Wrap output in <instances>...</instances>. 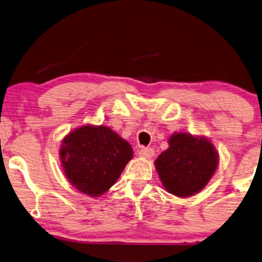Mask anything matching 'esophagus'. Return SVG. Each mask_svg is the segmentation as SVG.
<instances>
[{
	"label": "esophagus",
	"mask_w": 262,
	"mask_h": 262,
	"mask_svg": "<svg viewBox=\"0 0 262 262\" xmlns=\"http://www.w3.org/2000/svg\"><path fill=\"white\" fill-rule=\"evenodd\" d=\"M140 156L144 157V159H151V157L155 155V151L151 148H141L140 149Z\"/></svg>",
	"instance_id": "34e87169"
}]
</instances>
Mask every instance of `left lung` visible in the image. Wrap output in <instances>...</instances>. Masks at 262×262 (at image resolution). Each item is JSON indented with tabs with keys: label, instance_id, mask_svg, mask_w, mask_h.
Wrapping results in <instances>:
<instances>
[{
	"label": "left lung",
	"instance_id": "1",
	"mask_svg": "<svg viewBox=\"0 0 262 262\" xmlns=\"http://www.w3.org/2000/svg\"><path fill=\"white\" fill-rule=\"evenodd\" d=\"M169 148L155 160L162 185L173 196H193L205 188L214 175L219 155L205 136L190 133H173L168 139Z\"/></svg>",
	"mask_w": 262,
	"mask_h": 262
}]
</instances>
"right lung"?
Segmentation results:
<instances>
[{
	"label": "right lung",
	"mask_w": 262,
	"mask_h": 262,
	"mask_svg": "<svg viewBox=\"0 0 262 262\" xmlns=\"http://www.w3.org/2000/svg\"><path fill=\"white\" fill-rule=\"evenodd\" d=\"M126 140L106 126L84 124L61 140L59 159L68 181L90 197H100L133 159Z\"/></svg>",
	"instance_id": "obj_1"
}]
</instances>
